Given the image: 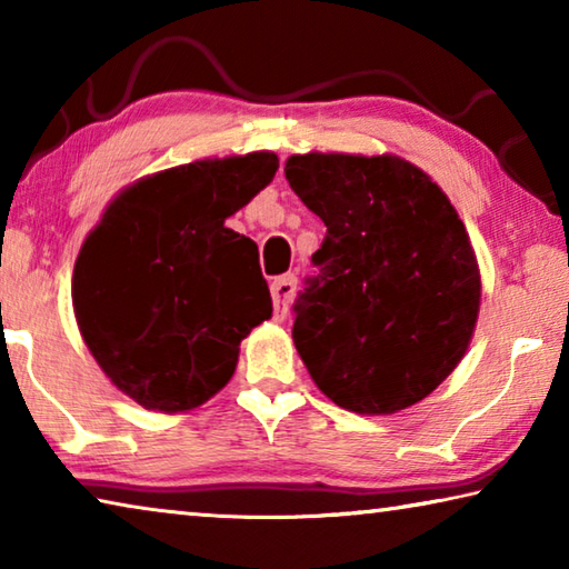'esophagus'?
Returning <instances> with one entry per match:
<instances>
[{
    "instance_id": "esophagus-1",
    "label": "esophagus",
    "mask_w": 569,
    "mask_h": 569,
    "mask_svg": "<svg viewBox=\"0 0 569 569\" xmlns=\"http://www.w3.org/2000/svg\"><path fill=\"white\" fill-rule=\"evenodd\" d=\"M293 293H296V276H281L276 278L271 283V296H273V308H276V319L283 321L286 313H288V306L293 301Z\"/></svg>"
}]
</instances>
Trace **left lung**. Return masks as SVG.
I'll return each instance as SVG.
<instances>
[{"instance_id":"8db88e82","label":"left lung","mask_w":569,"mask_h":569,"mask_svg":"<svg viewBox=\"0 0 569 569\" xmlns=\"http://www.w3.org/2000/svg\"><path fill=\"white\" fill-rule=\"evenodd\" d=\"M283 172L326 226L321 273L293 321L316 387L366 417L427 399L465 359L481 301L475 248L447 192L391 152H306Z\"/></svg>"}]
</instances>
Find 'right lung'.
Instances as JSON below:
<instances>
[{
  "label": "right lung",
  "instance_id": "add662e5",
  "mask_svg": "<svg viewBox=\"0 0 569 569\" xmlns=\"http://www.w3.org/2000/svg\"><path fill=\"white\" fill-rule=\"evenodd\" d=\"M278 170L276 152L208 158L130 182L74 261L80 333L114 387L180 413L233 377L240 341L273 303L253 240L226 228Z\"/></svg>",
  "mask_w": 569,
  "mask_h": 569
}]
</instances>
